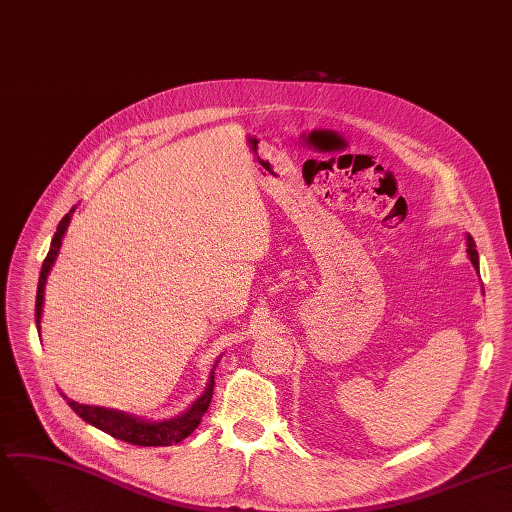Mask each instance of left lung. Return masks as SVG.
Returning a JSON list of instances; mask_svg holds the SVG:
<instances>
[{
	"label": "left lung",
	"mask_w": 512,
	"mask_h": 512,
	"mask_svg": "<svg viewBox=\"0 0 512 512\" xmlns=\"http://www.w3.org/2000/svg\"><path fill=\"white\" fill-rule=\"evenodd\" d=\"M467 254H469V258H471V262H473L475 269L479 271V256H477L475 241H473V237H471V235H467Z\"/></svg>",
	"instance_id": "obj_1"
}]
</instances>
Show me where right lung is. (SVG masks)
Wrapping results in <instances>:
<instances>
[{"instance_id": "add662e5", "label": "right lung", "mask_w": 512, "mask_h": 512, "mask_svg": "<svg viewBox=\"0 0 512 512\" xmlns=\"http://www.w3.org/2000/svg\"><path fill=\"white\" fill-rule=\"evenodd\" d=\"M72 208L58 225V231L54 233L50 252H47L43 266H41V275H39V285H37V302H35V323H37V331H39V321H41V310H43V294H45V281L47 275H50L52 266L56 262V256L60 252L62 246V237L68 229V223L72 218ZM212 392H214V371L210 373V381L206 392L191 404V408L187 412H183L181 417H175L170 421H162V423H152V421H143L139 417L127 415V412L120 410H112V408H102V406H87V404H79L68 400V406L77 412V415L97 427L106 431L108 435L116 437V440H123L127 444H135V446H170V444H179L183 442L187 435H191L196 431V427L202 423L204 412L210 406L212 400Z\"/></svg>"}]
</instances>
